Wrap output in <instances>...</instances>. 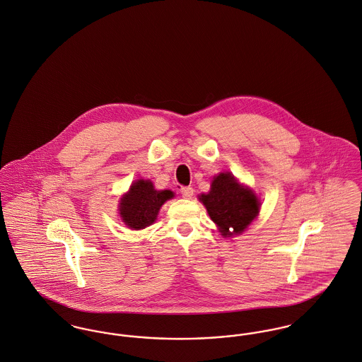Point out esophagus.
<instances>
[{
  "label": "esophagus",
  "instance_id": "obj_1",
  "mask_svg": "<svg viewBox=\"0 0 362 362\" xmlns=\"http://www.w3.org/2000/svg\"><path fill=\"white\" fill-rule=\"evenodd\" d=\"M180 192L185 199H192V197H194V188L192 187H181Z\"/></svg>",
  "mask_w": 362,
  "mask_h": 362
}]
</instances>
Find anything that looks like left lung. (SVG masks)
Returning a JSON list of instances; mask_svg holds the SVG:
<instances>
[{
    "label": "left lung",
    "instance_id": "obj_1",
    "mask_svg": "<svg viewBox=\"0 0 362 362\" xmlns=\"http://www.w3.org/2000/svg\"><path fill=\"white\" fill-rule=\"evenodd\" d=\"M199 199L224 236L243 232L260 211V202L253 191L243 188L230 173L218 174L211 182L210 192Z\"/></svg>",
    "mask_w": 362,
    "mask_h": 362
}]
</instances>
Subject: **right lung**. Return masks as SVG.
I'll return each mask as SVG.
<instances>
[{"mask_svg": "<svg viewBox=\"0 0 362 362\" xmlns=\"http://www.w3.org/2000/svg\"><path fill=\"white\" fill-rule=\"evenodd\" d=\"M173 197L171 191H156L151 181L138 180L122 199L120 216L132 230L146 228L156 220L162 204Z\"/></svg>", "mask_w": 362, "mask_h": 362, "instance_id": "right-lung-1", "label": "right lung"}]
</instances>
